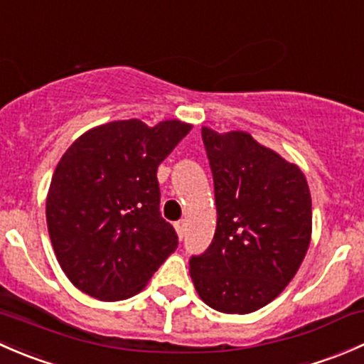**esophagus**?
Instances as JSON below:
<instances>
[{
    "label": "esophagus",
    "instance_id": "esophagus-1",
    "mask_svg": "<svg viewBox=\"0 0 364 364\" xmlns=\"http://www.w3.org/2000/svg\"><path fill=\"white\" fill-rule=\"evenodd\" d=\"M174 227H176V230H178V236L183 240V236H185V230H186L185 220H179V222H176Z\"/></svg>",
    "mask_w": 364,
    "mask_h": 364
}]
</instances>
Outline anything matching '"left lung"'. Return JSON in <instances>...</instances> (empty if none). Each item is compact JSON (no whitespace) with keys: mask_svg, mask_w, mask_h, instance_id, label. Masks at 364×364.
I'll list each match as a JSON object with an SVG mask.
<instances>
[{"mask_svg":"<svg viewBox=\"0 0 364 364\" xmlns=\"http://www.w3.org/2000/svg\"><path fill=\"white\" fill-rule=\"evenodd\" d=\"M215 183L216 230L190 259L200 299L222 314H252L282 294L311 240L304 174L248 132L203 127Z\"/></svg>","mask_w":364,"mask_h":364,"instance_id":"obj_1","label":"left lung"}]
</instances>
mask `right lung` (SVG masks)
Here are the masks:
<instances>
[{
  "instance_id": "right-lung-1",
  "label": "right lung",
  "mask_w": 364,
  "mask_h": 364,
  "mask_svg": "<svg viewBox=\"0 0 364 364\" xmlns=\"http://www.w3.org/2000/svg\"><path fill=\"white\" fill-rule=\"evenodd\" d=\"M190 130L179 119L111 121L84 132L58 161L47 229L61 269L84 294H139L178 248L160 215L156 168Z\"/></svg>"
}]
</instances>
